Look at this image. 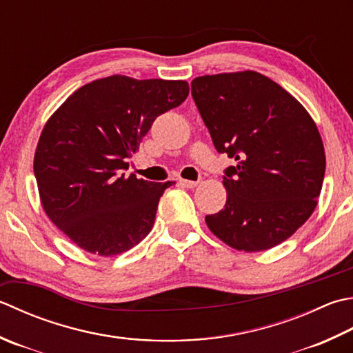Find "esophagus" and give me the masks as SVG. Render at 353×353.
Masks as SVG:
<instances>
[{"mask_svg":"<svg viewBox=\"0 0 353 353\" xmlns=\"http://www.w3.org/2000/svg\"><path fill=\"white\" fill-rule=\"evenodd\" d=\"M181 185L182 186H185V188H194V186H197V182H194V181H186V179H181Z\"/></svg>","mask_w":353,"mask_h":353,"instance_id":"esophagus-1","label":"esophagus"}]
</instances>
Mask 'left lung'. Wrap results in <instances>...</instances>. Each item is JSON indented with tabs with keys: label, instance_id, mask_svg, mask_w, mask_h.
<instances>
[{
	"label": "left lung",
	"instance_id": "left-lung-1",
	"mask_svg": "<svg viewBox=\"0 0 353 353\" xmlns=\"http://www.w3.org/2000/svg\"><path fill=\"white\" fill-rule=\"evenodd\" d=\"M191 94L225 170V208L206 216L212 234L234 250L280 245L306 222L320 196L326 157L305 107L257 72L200 76Z\"/></svg>",
	"mask_w": 353,
	"mask_h": 353
}]
</instances>
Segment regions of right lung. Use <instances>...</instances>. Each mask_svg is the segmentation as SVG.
I'll list each match as a JSON object with an SVG mask.
<instances>
[{
  "mask_svg": "<svg viewBox=\"0 0 353 353\" xmlns=\"http://www.w3.org/2000/svg\"><path fill=\"white\" fill-rule=\"evenodd\" d=\"M188 93L185 81L114 74L76 90L48 119L33 162L41 203L82 250L110 257L148 236L172 182L127 177V161L156 117Z\"/></svg>",
  "mask_w": 353,
  "mask_h": 353,
  "instance_id": "add662e5",
  "label": "right lung"
}]
</instances>
